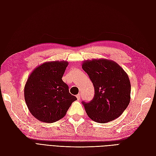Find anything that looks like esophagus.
Segmentation results:
<instances>
[{"label": "esophagus", "mask_w": 156, "mask_h": 156, "mask_svg": "<svg viewBox=\"0 0 156 156\" xmlns=\"http://www.w3.org/2000/svg\"><path fill=\"white\" fill-rule=\"evenodd\" d=\"M76 97H77V100H80V99H81V94H77V95L76 96Z\"/></svg>", "instance_id": "1"}]
</instances>
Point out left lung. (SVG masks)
<instances>
[{
	"instance_id": "left-lung-1",
	"label": "left lung",
	"mask_w": 156,
	"mask_h": 156,
	"mask_svg": "<svg viewBox=\"0 0 156 156\" xmlns=\"http://www.w3.org/2000/svg\"><path fill=\"white\" fill-rule=\"evenodd\" d=\"M82 68L94 87L91 101H83L89 118L98 123H107L119 117L130 101L131 84L120 66L104 58L85 60Z\"/></svg>"
}]
</instances>
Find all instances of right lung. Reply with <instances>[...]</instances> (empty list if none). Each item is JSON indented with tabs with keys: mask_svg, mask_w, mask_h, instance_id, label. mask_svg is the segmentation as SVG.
I'll use <instances>...</instances> for the list:
<instances>
[{
	"mask_svg": "<svg viewBox=\"0 0 156 156\" xmlns=\"http://www.w3.org/2000/svg\"><path fill=\"white\" fill-rule=\"evenodd\" d=\"M67 61L44 62L32 71L26 82L24 94L28 108L39 121L53 123L66 115L77 98L69 92L62 76Z\"/></svg>",
	"mask_w": 156,
	"mask_h": 156,
	"instance_id": "add662e5",
	"label": "right lung"
}]
</instances>
